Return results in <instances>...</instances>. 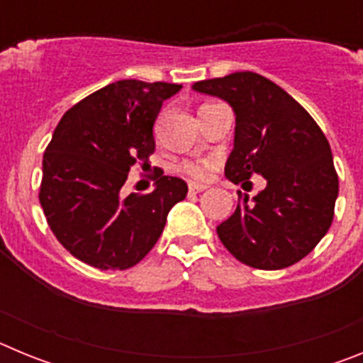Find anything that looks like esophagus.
Returning <instances> with one entry per match:
<instances>
[{
    "instance_id": "esophagus-1",
    "label": "esophagus",
    "mask_w": 363,
    "mask_h": 363,
    "mask_svg": "<svg viewBox=\"0 0 363 363\" xmlns=\"http://www.w3.org/2000/svg\"><path fill=\"white\" fill-rule=\"evenodd\" d=\"M205 185H201V184H189V194H198V192H201V191H205Z\"/></svg>"
}]
</instances>
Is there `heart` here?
<instances>
[{
    "instance_id": "b5f03b06",
    "label": "heart",
    "mask_w": 363,
    "mask_h": 363,
    "mask_svg": "<svg viewBox=\"0 0 363 363\" xmlns=\"http://www.w3.org/2000/svg\"><path fill=\"white\" fill-rule=\"evenodd\" d=\"M216 162L213 158H192L179 163V172L192 179H205L211 174Z\"/></svg>"
}]
</instances>
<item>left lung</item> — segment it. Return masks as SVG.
<instances>
[{"instance_id":"1","label":"left lung","mask_w":363,"mask_h":363,"mask_svg":"<svg viewBox=\"0 0 363 363\" xmlns=\"http://www.w3.org/2000/svg\"><path fill=\"white\" fill-rule=\"evenodd\" d=\"M192 89L225 99L236 114L225 176L242 184L262 174L267 187L243 198L216 227L242 264L284 269L309 255L335 218L338 174L325 134L293 96L256 72L196 82Z\"/></svg>"}]
</instances>
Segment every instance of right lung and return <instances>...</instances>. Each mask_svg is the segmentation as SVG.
<instances>
[{
	"label": "right lung",
	"instance_id": "add662e5",
	"mask_svg": "<svg viewBox=\"0 0 363 363\" xmlns=\"http://www.w3.org/2000/svg\"><path fill=\"white\" fill-rule=\"evenodd\" d=\"M178 83L121 79L63 114L43 154L40 203L57 242L101 271H125L156 245L187 184L156 171L149 194L121 198L129 171L156 149L152 127Z\"/></svg>",
	"mask_w": 363,
	"mask_h": 363
}]
</instances>
